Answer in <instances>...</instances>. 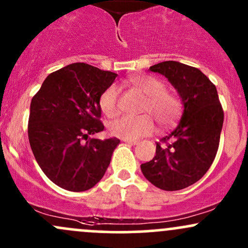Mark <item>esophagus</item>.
I'll return each mask as SVG.
<instances>
[{"mask_svg": "<svg viewBox=\"0 0 248 248\" xmlns=\"http://www.w3.org/2000/svg\"><path fill=\"white\" fill-rule=\"evenodd\" d=\"M124 142H127V144H131V145H138L139 144V141L138 140H131V139H124Z\"/></svg>", "mask_w": 248, "mask_h": 248, "instance_id": "esophagus-1", "label": "esophagus"}]
</instances>
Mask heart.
Returning <instances> with one entry per match:
<instances>
[{
    "instance_id": "obj_1",
    "label": "heart",
    "mask_w": 248,
    "mask_h": 248,
    "mask_svg": "<svg viewBox=\"0 0 248 248\" xmlns=\"http://www.w3.org/2000/svg\"><path fill=\"white\" fill-rule=\"evenodd\" d=\"M128 84L142 93L146 97L144 108L145 113H151L155 116L160 126H168L181 115L182 103L174 93L164 90V84L157 78L147 75H138L128 79ZM100 108L107 117L119 115L117 106V89L114 85L107 88L101 93ZM110 133L121 139H139L150 134L155 129V121L152 116H124L116 120L109 126Z\"/></svg>"
}]
</instances>
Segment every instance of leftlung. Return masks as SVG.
I'll list each match as a JSON object with an SVG mask.
<instances>
[{
    "mask_svg": "<svg viewBox=\"0 0 248 248\" xmlns=\"http://www.w3.org/2000/svg\"><path fill=\"white\" fill-rule=\"evenodd\" d=\"M168 78L182 98L184 110L178 126L157 144L155 155L141 164L148 182L176 191L200 181L215 159L223 124V110L216 87L202 71L179 62H163L150 67Z\"/></svg>",
    "mask_w": 248,
    "mask_h": 248,
    "instance_id": "left-lung-1",
    "label": "left lung"
}]
</instances>
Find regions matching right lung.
<instances>
[{
	"instance_id": "add662e5",
	"label": "right lung",
	"mask_w": 248,
	"mask_h": 248,
	"mask_svg": "<svg viewBox=\"0 0 248 248\" xmlns=\"http://www.w3.org/2000/svg\"><path fill=\"white\" fill-rule=\"evenodd\" d=\"M116 74L74 62L49 74L31 102L28 139L44 173L69 191L102 179L120 140L89 138L102 132L101 93Z\"/></svg>"
}]
</instances>
